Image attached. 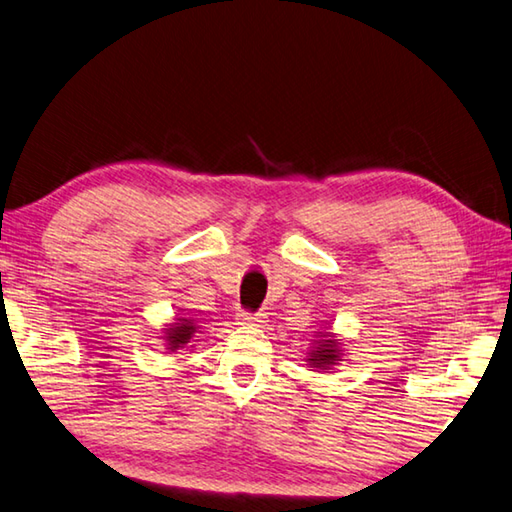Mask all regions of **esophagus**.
<instances>
[{"mask_svg": "<svg viewBox=\"0 0 512 512\" xmlns=\"http://www.w3.org/2000/svg\"><path fill=\"white\" fill-rule=\"evenodd\" d=\"M267 316L265 314H249V311H243L241 316H238V320H241V325H263V322Z\"/></svg>", "mask_w": 512, "mask_h": 512, "instance_id": "esophagus-1", "label": "esophagus"}]
</instances>
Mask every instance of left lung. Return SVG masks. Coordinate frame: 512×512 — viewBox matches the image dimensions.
Here are the masks:
<instances>
[{"mask_svg": "<svg viewBox=\"0 0 512 512\" xmlns=\"http://www.w3.org/2000/svg\"><path fill=\"white\" fill-rule=\"evenodd\" d=\"M338 358V342L327 338L318 344V351L311 353L309 362L314 364V367H329V364H336Z\"/></svg>", "mask_w": 512, "mask_h": 512, "instance_id": "left-lung-1", "label": "left lung"}]
</instances>
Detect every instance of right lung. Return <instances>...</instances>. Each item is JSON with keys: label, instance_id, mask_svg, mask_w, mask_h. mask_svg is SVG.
I'll return each instance as SVG.
<instances>
[{"label": "right lung", "instance_id": "right-lung-1", "mask_svg": "<svg viewBox=\"0 0 512 512\" xmlns=\"http://www.w3.org/2000/svg\"><path fill=\"white\" fill-rule=\"evenodd\" d=\"M196 331V327H194V322L192 320H185V318H181V322H174V327H170L168 329V349H172V351H176V349H181L183 344H187L192 340V333Z\"/></svg>", "mask_w": 512, "mask_h": 512}]
</instances>
